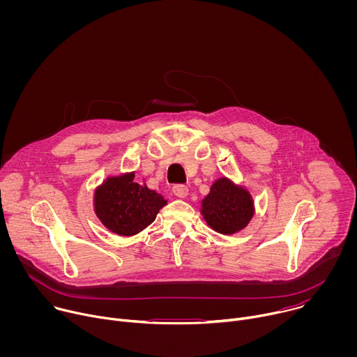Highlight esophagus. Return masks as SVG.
<instances>
[{
	"mask_svg": "<svg viewBox=\"0 0 357 357\" xmlns=\"http://www.w3.org/2000/svg\"><path fill=\"white\" fill-rule=\"evenodd\" d=\"M172 192H174V195H175L176 197H186L189 189H188L186 185H175V186L172 188Z\"/></svg>",
	"mask_w": 357,
	"mask_h": 357,
	"instance_id": "1",
	"label": "esophagus"
}]
</instances>
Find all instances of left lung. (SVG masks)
Masks as SVG:
<instances>
[{"mask_svg":"<svg viewBox=\"0 0 357 357\" xmlns=\"http://www.w3.org/2000/svg\"><path fill=\"white\" fill-rule=\"evenodd\" d=\"M200 213L215 231L234 234L254 216V200L250 192L223 176L213 182L211 192L202 199Z\"/></svg>","mask_w":357,"mask_h":357,"instance_id":"8db88e82","label":"left lung"}]
</instances>
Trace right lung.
<instances>
[{
	"label": "right lung",
	"mask_w": 357,
	"mask_h": 357,
	"mask_svg": "<svg viewBox=\"0 0 357 357\" xmlns=\"http://www.w3.org/2000/svg\"><path fill=\"white\" fill-rule=\"evenodd\" d=\"M135 172L109 176L94 189V213L112 233L134 236L155 220L167 202L145 182H135Z\"/></svg>",
	"instance_id": "right-lung-1"
}]
</instances>
